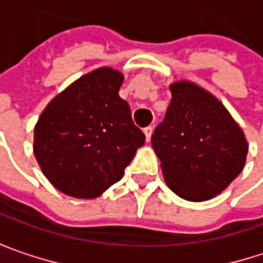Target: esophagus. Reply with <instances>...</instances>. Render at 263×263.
<instances>
[{
	"label": "esophagus",
	"mask_w": 263,
	"mask_h": 263,
	"mask_svg": "<svg viewBox=\"0 0 263 263\" xmlns=\"http://www.w3.org/2000/svg\"><path fill=\"white\" fill-rule=\"evenodd\" d=\"M152 131H154V128H152V126H147V128H144V129H143V132H144V135H146V140H147V141L151 140Z\"/></svg>",
	"instance_id": "esophagus-1"
}]
</instances>
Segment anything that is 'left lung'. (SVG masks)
Here are the masks:
<instances>
[{"mask_svg":"<svg viewBox=\"0 0 263 263\" xmlns=\"http://www.w3.org/2000/svg\"><path fill=\"white\" fill-rule=\"evenodd\" d=\"M172 100L152 134L169 189L187 201H207L242 172L248 144L226 106L192 82L171 85Z\"/></svg>","mask_w":263,"mask_h":263,"instance_id":"left-lung-1","label":"left lung"}]
</instances>
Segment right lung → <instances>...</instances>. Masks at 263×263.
Returning a JSON list of instances; mask_svg holds the SVG:
<instances>
[{"label": "right lung", "mask_w": 263, "mask_h": 263, "mask_svg": "<svg viewBox=\"0 0 263 263\" xmlns=\"http://www.w3.org/2000/svg\"><path fill=\"white\" fill-rule=\"evenodd\" d=\"M123 74L97 68L56 96L34 126L33 151L47 180L65 195L91 199L122 180L144 134L119 96Z\"/></svg>", "instance_id": "1"}]
</instances>
